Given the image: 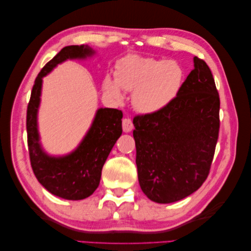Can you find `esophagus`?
I'll return each instance as SVG.
<instances>
[{
    "label": "esophagus",
    "instance_id": "esophagus-1",
    "mask_svg": "<svg viewBox=\"0 0 251 251\" xmlns=\"http://www.w3.org/2000/svg\"><path fill=\"white\" fill-rule=\"evenodd\" d=\"M133 127H134V126H133V123H132V120L130 118H124L123 119L124 132H126V133L131 132L133 130Z\"/></svg>",
    "mask_w": 251,
    "mask_h": 251
}]
</instances>
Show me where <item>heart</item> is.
Segmentation results:
<instances>
[{
    "label": "heart",
    "instance_id": "1",
    "mask_svg": "<svg viewBox=\"0 0 251 251\" xmlns=\"http://www.w3.org/2000/svg\"><path fill=\"white\" fill-rule=\"evenodd\" d=\"M184 79V70L175 60L127 55L118 60L115 79L105 77L104 93L120 100L121 89L134 91L133 102L143 113L163 110L175 100Z\"/></svg>",
    "mask_w": 251,
    "mask_h": 251
}]
</instances>
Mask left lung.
Masks as SVG:
<instances>
[{
    "instance_id": "left-lung-1",
    "label": "left lung",
    "mask_w": 251,
    "mask_h": 251,
    "mask_svg": "<svg viewBox=\"0 0 251 251\" xmlns=\"http://www.w3.org/2000/svg\"><path fill=\"white\" fill-rule=\"evenodd\" d=\"M194 70L163 110L133 119L139 184L148 198L172 203L206 180L220 128V97L207 64L194 57Z\"/></svg>"
}]
</instances>
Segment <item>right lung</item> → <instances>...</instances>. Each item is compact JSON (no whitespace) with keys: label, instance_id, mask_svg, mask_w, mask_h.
Returning a JSON list of instances; mask_svg holds the SVG:
<instances>
[{"label":"right lung","instance_id":"obj_1","mask_svg":"<svg viewBox=\"0 0 251 251\" xmlns=\"http://www.w3.org/2000/svg\"><path fill=\"white\" fill-rule=\"evenodd\" d=\"M94 54L88 46H67L44 66L37 75L27 107V142L32 171L40 183L52 195L67 200H82L100 185L102 166L123 133V112L100 108L78 148L63 157H52L43 151L37 131V110L43 77L66 59L86 58Z\"/></svg>","mask_w":251,"mask_h":251}]
</instances>
